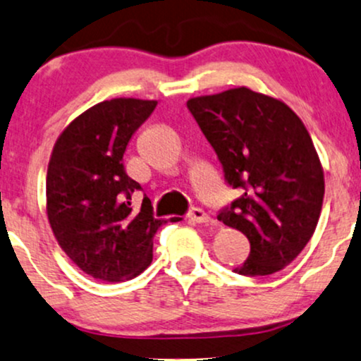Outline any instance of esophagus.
<instances>
[{"mask_svg":"<svg viewBox=\"0 0 361 361\" xmlns=\"http://www.w3.org/2000/svg\"><path fill=\"white\" fill-rule=\"evenodd\" d=\"M189 219L190 221H194V223H209L211 221V218L209 216H207L204 211L201 209V207H194V209H190V213H189Z\"/></svg>","mask_w":361,"mask_h":361,"instance_id":"1","label":"esophagus"}]
</instances>
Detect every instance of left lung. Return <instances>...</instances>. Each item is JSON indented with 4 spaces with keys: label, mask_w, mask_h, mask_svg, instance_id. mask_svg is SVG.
<instances>
[{
    "label": "left lung",
    "mask_w": 361,
    "mask_h": 361,
    "mask_svg": "<svg viewBox=\"0 0 361 361\" xmlns=\"http://www.w3.org/2000/svg\"><path fill=\"white\" fill-rule=\"evenodd\" d=\"M189 111L241 196L218 219L250 241L241 275L289 265L314 235L324 197L323 165L311 135L283 101L241 86L190 97Z\"/></svg>",
    "instance_id": "8db88e82"
}]
</instances>
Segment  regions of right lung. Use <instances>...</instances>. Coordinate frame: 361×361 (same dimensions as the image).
<instances>
[{"mask_svg":"<svg viewBox=\"0 0 361 361\" xmlns=\"http://www.w3.org/2000/svg\"><path fill=\"white\" fill-rule=\"evenodd\" d=\"M157 101L116 97L97 103L59 135L47 169V216L66 255L91 277L121 282L152 264L154 218L148 197L131 206L142 189L123 167L131 135Z\"/></svg>","mask_w":361,"mask_h":361,"instance_id":"add662e5","label":"right lung"}]
</instances>
